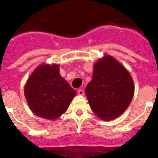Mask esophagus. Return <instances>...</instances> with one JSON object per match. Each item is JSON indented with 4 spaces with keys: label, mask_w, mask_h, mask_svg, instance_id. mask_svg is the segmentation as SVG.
Here are the masks:
<instances>
[{
    "label": "esophagus",
    "mask_w": 158,
    "mask_h": 158,
    "mask_svg": "<svg viewBox=\"0 0 158 158\" xmlns=\"http://www.w3.org/2000/svg\"><path fill=\"white\" fill-rule=\"evenodd\" d=\"M77 93H78V95H80V96H84V94H85V92H84L83 89H78Z\"/></svg>",
    "instance_id": "esophagus-1"
}]
</instances>
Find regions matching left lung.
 <instances>
[{"label": "left lung", "instance_id": "1", "mask_svg": "<svg viewBox=\"0 0 158 158\" xmlns=\"http://www.w3.org/2000/svg\"><path fill=\"white\" fill-rule=\"evenodd\" d=\"M135 93L133 78L115 58L104 55L93 65V79L85 94L93 112L103 120H113L126 111Z\"/></svg>", "mask_w": 158, "mask_h": 158}]
</instances>
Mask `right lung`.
Listing matches in <instances>:
<instances>
[{
  "label": "right lung",
  "instance_id": "1",
  "mask_svg": "<svg viewBox=\"0 0 158 158\" xmlns=\"http://www.w3.org/2000/svg\"><path fill=\"white\" fill-rule=\"evenodd\" d=\"M76 92L61 77L58 64H41L35 68L24 86V96L32 112L54 120L65 113Z\"/></svg>",
  "mask_w": 158,
  "mask_h": 158
}]
</instances>
